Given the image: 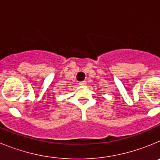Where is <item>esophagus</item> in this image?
<instances>
[{
  "label": "esophagus",
  "mask_w": 160,
  "mask_h": 160,
  "mask_svg": "<svg viewBox=\"0 0 160 160\" xmlns=\"http://www.w3.org/2000/svg\"><path fill=\"white\" fill-rule=\"evenodd\" d=\"M79 85H80V86H86V85H87V82L86 81L80 82H79Z\"/></svg>",
  "instance_id": "obj_1"
}]
</instances>
